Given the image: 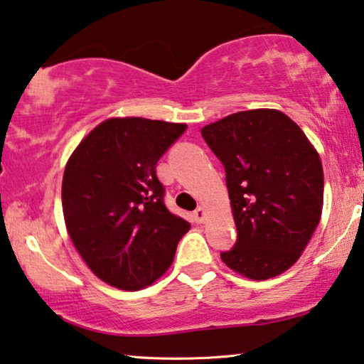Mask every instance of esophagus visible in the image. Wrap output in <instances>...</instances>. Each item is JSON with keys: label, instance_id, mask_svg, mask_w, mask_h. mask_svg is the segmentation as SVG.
Returning a JSON list of instances; mask_svg holds the SVG:
<instances>
[{"label": "esophagus", "instance_id": "esophagus-1", "mask_svg": "<svg viewBox=\"0 0 364 364\" xmlns=\"http://www.w3.org/2000/svg\"><path fill=\"white\" fill-rule=\"evenodd\" d=\"M204 219H205L204 208H198L196 210H194V213H193V220L196 222V224H203Z\"/></svg>", "mask_w": 364, "mask_h": 364}]
</instances>
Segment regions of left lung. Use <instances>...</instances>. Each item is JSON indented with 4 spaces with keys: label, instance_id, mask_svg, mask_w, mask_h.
<instances>
[{
    "label": "left lung",
    "instance_id": "obj_1",
    "mask_svg": "<svg viewBox=\"0 0 364 364\" xmlns=\"http://www.w3.org/2000/svg\"><path fill=\"white\" fill-rule=\"evenodd\" d=\"M200 135L225 170L237 242L220 258L250 279L292 267L318 225L323 171L294 121L276 109L230 114Z\"/></svg>",
    "mask_w": 364,
    "mask_h": 364
}]
</instances>
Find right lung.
Listing matches in <instances>:
<instances>
[{
    "mask_svg": "<svg viewBox=\"0 0 364 364\" xmlns=\"http://www.w3.org/2000/svg\"><path fill=\"white\" fill-rule=\"evenodd\" d=\"M186 124L107 119L83 139L63 173L67 230L97 278L135 291L159 279L189 222L165 205L156 164Z\"/></svg>",
    "mask_w": 364,
    "mask_h": 364,
    "instance_id": "add662e5",
    "label": "right lung"
}]
</instances>
